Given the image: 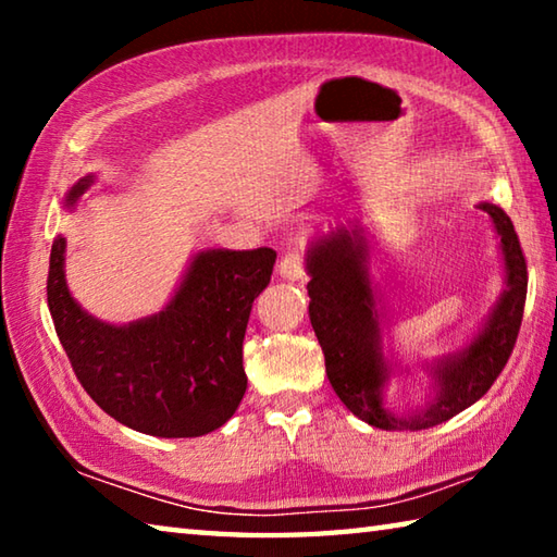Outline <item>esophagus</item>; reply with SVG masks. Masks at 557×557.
Masks as SVG:
<instances>
[{
    "instance_id": "1",
    "label": "esophagus",
    "mask_w": 557,
    "mask_h": 557,
    "mask_svg": "<svg viewBox=\"0 0 557 557\" xmlns=\"http://www.w3.org/2000/svg\"><path fill=\"white\" fill-rule=\"evenodd\" d=\"M280 275L285 280H292V282L305 280V256H301L299 250L287 252V256L280 262Z\"/></svg>"
}]
</instances>
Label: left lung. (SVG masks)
Here are the masks:
<instances>
[{"label":"left lung","mask_w":557,"mask_h":557,"mask_svg":"<svg viewBox=\"0 0 557 557\" xmlns=\"http://www.w3.org/2000/svg\"><path fill=\"white\" fill-rule=\"evenodd\" d=\"M479 209L492 215L502 238L506 289L482 332L457 354L432 363L435 395L408 414L383 405L391 369L383 356L381 314L371 282V245L363 225L348 219L309 245V319L324 351L329 383L346 408L373 428L428 430L447 422L492 388L513 351L528 289L525 258L511 219L494 203H479Z\"/></svg>","instance_id":"8db88e82"}]
</instances>
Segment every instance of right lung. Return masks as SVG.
I'll use <instances>...</instances> for the list:
<instances>
[{"label":"right lung","instance_id":"obj_1","mask_svg":"<svg viewBox=\"0 0 557 557\" xmlns=\"http://www.w3.org/2000/svg\"><path fill=\"white\" fill-rule=\"evenodd\" d=\"M92 184L81 178L65 203ZM277 252L203 250L159 314L106 324L65 285V238L51 245L46 295L55 334L86 393L110 418L154 437H201L233 418L248 388L243 338Z\"/></svg>","mask_w":557,"mask_h":557}]
</instances>
